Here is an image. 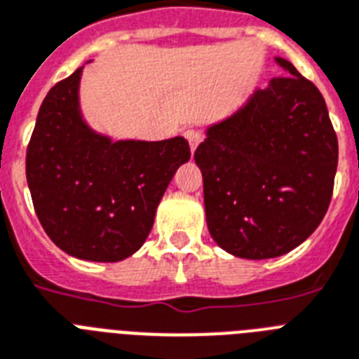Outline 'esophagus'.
<instances>
[{
    "label": "esophagus",
    "mask_w": 359,
    "mask_h": 359,
    "mask_svg": "<svg viewBox=\"0 0 359 359\" xmlns=\"http://www.w3.org/2000/svg\"><path fill=\"white\" fill-rule=\"evenodd\" d=\"M185 139L189 140V146H191V151H196L198 144L202 142V133H198V131L194 130H187L185 131Z\"/></svg>",
    "instance_id": "1"
}]
</instances>
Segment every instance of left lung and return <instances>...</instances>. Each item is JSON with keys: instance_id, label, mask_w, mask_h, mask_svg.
<instances>
[{"instance_id": "left-lung-1", "label": "left lung", "mask_w": 359, "mask_h": 359, "mask_svg": "<svg viewBox=\"0 0 359 359\" xmlns=\"http://www.w3.org/2000/svg\"><path fill=\"white\" fill-rule=\"evenodd\" d=\"M274 61L285 76L208 126L194 151L209 233L243 259H271L302 245L325 219L337 170L323 94L287 59Z\"/></svg>"}]
</instances>
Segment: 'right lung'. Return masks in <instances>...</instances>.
<instances>
[{
    "label": "right lung",
    "mask_w": 359,
    "mask_h": 359,
    "mask_svg": "<svg viewBox=\"0 0 359 359\" xmlns=\"http://www.w3.org/2000/svg\"><path fill=\"white\" fill-rule=\"evenodd\" d=\"M83 66L51 88L27 146L25 174L40 224L68 256L116 263L150 233L168 183L191 159L183 137L113 140L81 113Z\"/></svg>",
    "instance_id": "1"
}]
</instances>
